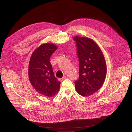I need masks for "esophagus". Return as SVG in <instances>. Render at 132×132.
Here are the masks:
<instances>
[{
	"label": "esophagus",
	"instance_id": "1",
	"mask_svg": "<svg viewBox=\"0 0 132 132\" xmlns=\"http://www.w3.org/2000/svg\"><path fill=\"white\" fill-rule=\"evenodd\" d=\"M66 79V77H64L63 78H59L58 80H59V81H61V82H62V81H63L64 80V79Z\"/></svg>",
	"mask_w": 132,
	"mask_h": 132
}]
</instances>
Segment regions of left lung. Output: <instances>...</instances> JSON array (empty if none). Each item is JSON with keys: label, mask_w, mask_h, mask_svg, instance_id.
I'll list each match as a JSON object with an SVG mask.
<instances>
[{"label": "left lung", "mask_w": 132, "mask_h": 132, "mask_svg": "<svg viewBox=\"0 0 132 132\" xmlns=\"http://www.w3.org/2000/svg\"><path fill=\"white\" fill-rule=\"evenodd\" d=\"M79 75L75 89L83 96H90L101 88L106 76L105 59L100 48L91 39L76 36Z\"/></svg>", "instance_id": "left-lung-1"}]
</instances>
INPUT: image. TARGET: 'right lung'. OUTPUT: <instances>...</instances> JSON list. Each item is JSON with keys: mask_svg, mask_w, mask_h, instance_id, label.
Wrapping results in <instances>:
<instances>
[{"mask_svg": "<svg viewBox=\"0 0 132 132\" xmlns=\"http://www.w3.org/2000/svg\"><path fill=\"white\" fill-rule=\"evenodd\" d=\"M57 49L54 44H43L34 52L30 60L29 77L31 85L38 93L48 97L55 95L61 84L55 77L50 61Z\"/></svg>", "mask_w": 132, "mask_h": 132, "instance_id": "add662e5", "label": "right lung"}]
</instances>
